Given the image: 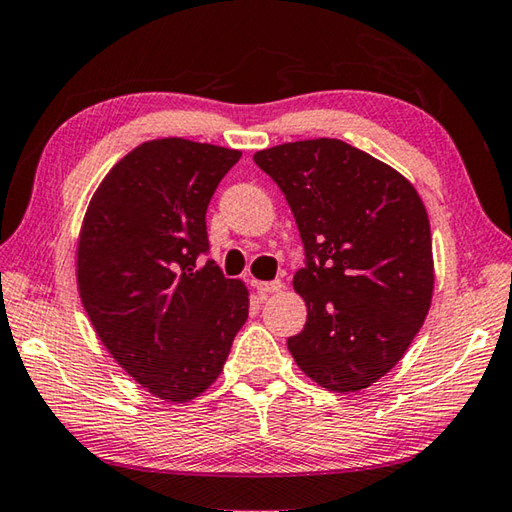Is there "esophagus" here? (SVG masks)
<instances>
[{
	"label": "esophagus",
	"instance_id": "esophagus-1",
	"mask_svg": "<svg viewBox=\"0 0 512 512\" xmlns=\"http://www.w3.org/2000/svg\"><path fill=\"white\" fill-rule=\"evenodd\" d=\"M254 285H256V289H258V294H260V296H267V294L281 292V289H283V283H281V281H256Z\"/></svg>",
	"mask_w": 512,
	"mask_h": 512
}]
</instances>
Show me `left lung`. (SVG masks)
<instances>
[{
  "instance_id": "1",
  "label": "left lung",
  "mask_w": 512,
  "mask_h": 512,
  "mask_svg": "<svg viewBox=\"0 0 512 512\" xmlns=\"http://www.w3.org/2000/svg\"><path fill=\"white\" fill-rule=\"evenodd\" d=\"M301 231L307 305L294 361L332 392H359L388 374L426 321L435 287L426 207L399 171L343 140L285 142L254 156Z\"/></svg>"
}]
</instances>
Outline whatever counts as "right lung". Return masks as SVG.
Wrapping results in <instances>:
<instances>
[{
	"label": "right lung",
	"instance_id": "add662e5",
	"mask_svg": "<svg viewBox=\"0 0 512 512\" xmlns=\"http://www.w3.org/2000/svg\"><path fill=\"white\" fill-rule=\"evenodd\" d=\"M240 151L162 138L115 165L86 209L77 289L106 350L153 397L196 399L249 314V292L209 252L207 207Z\"/></svg>",
	"mask_w": 512,
	"mask_h": 512
}]
</instances>
